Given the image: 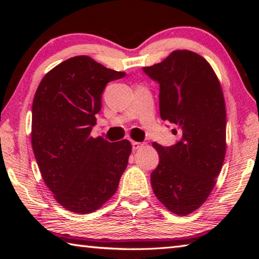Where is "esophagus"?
<instances>
[{"instance_id":"obj_1","label":"esophagus","mask_w":259,"mask_h":259,"mask_svg":"<svg viewBox=\"0 0 259 259\" xmlns=\"http://www.w3.org/2000/svg\"><path fill=\"white\" fill-rule=\"evenodd\" d=\"M131 145H133V150L136 151V150H139L140 147H143L144 144L139 143V142H133V143H131Z\"/></svg>"}]
</instances>
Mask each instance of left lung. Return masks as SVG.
Segmentation results:
<instances>
[{
    "label": "left lung",
    "mask_w": 259,
    "mask_h": 259,
    "mask_svg": "<svg viewBox=\"0 0 259 259\" xmlns=\"http://www.w3.org/2000/svg\"><path fill=\"white\" fill-rule=\"evenodd\" d=\"M143 71L160 84L161 119L176 124L182 136L169 147L153 143L160 157L151 174L153 192L169 211L186 216L208 199L225 159L221 83L208 61L190 50L172 51Z\"/></svg>",
    "instance_id": "left-lung-1"
}]
</instances>
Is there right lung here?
<instances>
[{"mask_svg":"<svg viewBox=\"0 0 259 259\" xmlns=\"http://www.w3.org/2000/svg\"><path fill=\"white\" fill-rule=\"evenodd\" d=\"M124 72L88 56L72 57L48 72L34 96L32 147L43 181L69 211L90 213L116 192L131 144L90 136L102 94Z\"/></svg>","mask_w":259,"mask_h":259,"instance_id":"right-lung-1","label":"right lung"}]
</instances>
